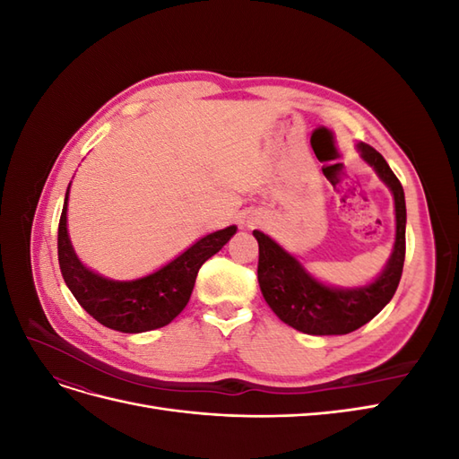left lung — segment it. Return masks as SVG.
<instances>
[{
    "instance_id": "8db88e82",
    "label": "left lung",
    "mask_w": 459,
    "mask_h": 459,
    "mask_svg": "<svg viewBox=\"0 0 459 459\" xmlns=\"http://www.w3.org/2000/svg\"><path fill=\"white\" fill-rule=\"evenodd\" d=\"M359 152L391 187L396 211V241L383 273L359 289H333L304 272L295 256L268 235L253 231L258 241V283L277 317L308 335H346L366 325L396 293L406 256V201L400 179L379 151L358 143Z\"/></svg>"
}]
</instances>
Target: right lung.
<instances>
[{"label":"right lung","instance_id":"1","mask_svg":"<svg viewBox=\"0 0 459 459\" xmlns=\"http://www.w3.org/2000/svg\"><path fill=\"white\" fill-rule=\"evenodd\" d=\"M66 203L68 189L57 235L63 280L80 307L93 319L122 333H143L169 325L189 302L199 268L238 231V228L230 226L206 235L164 268L142 280L110 281L84 268L76 258L66 233Z\"/></svg>","mask_w":459,"mask_h":459}]
</instances>
